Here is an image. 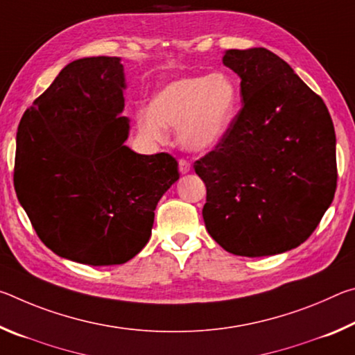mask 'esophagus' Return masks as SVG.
<instances>
[{
    "instance_id": "34e87169",
    "label": "esophagus",
    "mask_w": 355,
    "mask_h": 355,
    "mask_svg": "<svg viewBox=\"0 0 355 355\" xmlns=\"http://www.w3.org/2000/svg\"><path fill=\"white\" fill-rule=\"evenodd\" d=\"M178 169H180V172H182V173H188V172L191 171V164H189V161H186V159H180V161H178Z\"/></svg>"
}]
</instances>
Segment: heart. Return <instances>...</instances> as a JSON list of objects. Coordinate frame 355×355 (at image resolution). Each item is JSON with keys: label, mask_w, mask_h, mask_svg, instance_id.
Returning a JSON list of instances; mask_svg holds the SVG:
<instances>
[{"label": "heart", "mask_w": 355, "mask_h": 355, "mask_svg": "<svg viewBox=\"0 0 355 355\" xmlns=\"http://www.w3.org/2000/svg\"><path fill=\"white\" fill-rule=\"evenodd\" d=\"M236 103V84L227 73L184 76L161 89L152 106L137 110V130L147 141L164 142L167 127H177L184 148L205 152L225 136Z\"/></svg>", "instance_id": "obj_1"}]
</instances>
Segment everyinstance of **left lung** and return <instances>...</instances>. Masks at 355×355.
Listing matches in <instances>:
<instances>
[{
  "instance_id": "left-lung-1",
  "label": "left lung",
  "mask_w": 355,
  "mask_h": 355,
  "mask_svg": "<svg viewBox=\"0 0 355 355\" xmlns=\"http://www.w3.org/2000/svg\"><path fill=\"white\" fill-rule=\"evenodd\" d=\"M243 106L214 150L194 163L207 186L202 214L222 249L266 257L302 244L336 189L335 130L327 106L266 48L228 50Z\"/></svg>"
}]
</instances>
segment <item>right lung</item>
Instances as JSON below:
<instances>
[{"label":"right lung","instance_id":"add662e5","mask_svg":"<svg viewBox=\"0 0 355 355\" xmlns=\"http://www.w3.org/2000/svg\"><path fill=\"white\" fill-rule=\"evenodd\" d=\"M120 58H83L34 100L17 131L14 186L35 233L67 260L111 266L139 254L180 178L169 153L125 146Z\"/></svg>","mask_w":355,"mask_h":355}]
</instances>
